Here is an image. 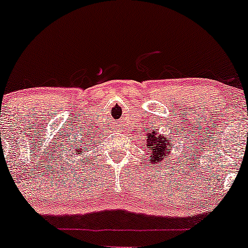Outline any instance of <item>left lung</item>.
I'll return each instance as SVG.
<instances>
[{
  "instance_id": "left-lung-1",
  "label": "left lung",
  "mask_w": 248,
  "mask_h": 248,
  "mask_svg": "<svg viewBox=\"0 0 248 248\" xmlns=\"http://www.w3.org/2000/svg\"><path fill=\"white\" fill-rule=\"evenodd\" d=\"M147 147L150 148L153 152V164L155 166V163L158 164V162H162L164 158V156L168 157V154H169L170 149L168 148V142L164 138H161V135L158 136V139L155 135H150V138H147ZM150 160V158H149Z\"/></svg>"
}]
</instances>
